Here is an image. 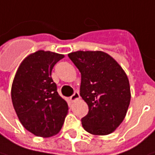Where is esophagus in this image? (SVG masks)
<instances>
[{"label": "esophagus", "instance_id": "1", "mask_svg": "<svg viewBox=\"0 0 155 155\" xmlns=\"http://www.w3.org/2000/svg\"><path fill=\"white\" fill-rule=\"evenodd\" d=\"M80 98V96H79V93H78V91H74V93L70 97V100L71 101V102H74V101H76L77 99H79Z\"/></svg>", "mask_w": 155, "mask_h": 155}]
</instances>
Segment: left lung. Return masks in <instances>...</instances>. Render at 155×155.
<instances>
[{
	"label": "left lung",
	"instance_id": "8db88e82",
	"mask_svg": "<svg viewBox=\"0 0 155 155\" xmlns=\"http://www.w3.org/2000/svg\"><path fill=\"white\" fill-rule=\"evenodd\" d=\"M68 57L80 71V96L89 107L81 119L83 127L97 135L112 133L123 121L130 103L127 75L104 51H78Z\"/></svg>",
	"mask_w": 155,
	"mask_h": 155
}]
</instances>
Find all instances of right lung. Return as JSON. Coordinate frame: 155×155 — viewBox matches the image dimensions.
Returning a JSON list of instances; mask_svg holds the SVG:
<instances>
[{
  "mask_svg": "<svg viewBox=\"0 0 155 155\" xmlns=\"http://www.w3.org/2000/svg\"><path fill=\"white\" fill-rule=\"evenodd\" d=\"M62 54L38 51L26 58L12 84L15 112L24 128L37 136L50 137L61 129L68 104L58 95L51 78L53 66Z\"/></svg>",
  "mask_w": 155,
  "mask_h": 155,
  "instance_id": "obj_1",
  "label": "right lung"
}]
</instances>
